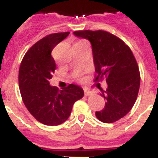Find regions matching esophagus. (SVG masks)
<instances>
[{
  "label": "esophagus",
  "mask_w": 158,
  "mask_h": 158,
  "mask_svg": "<svg viewBox=\"0 0 158 158\" xmlns=\"http://www.w3.org/2000/svg\"><path fill=\"white\" fill-rule=\"evenodd\" d=\"M84 93H85V96H89V95H90V94H92V92L90 91V90H89V89H84Z\"/></svg>",
  "instance_id": "1"
}]
</instances>
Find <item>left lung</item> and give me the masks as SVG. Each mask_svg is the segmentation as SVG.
Segmentation results:
<instances>
[{
	"label": "left lung",
	"mask_w": 158,
	"mask_h": 158,
	"mask_svg": "<svg viewBox=\"0 0 158 158\" xmlns=\"http://www.w3.org/2000/svg\"><path fill=\"white\" fill-rule=\"evenodd\" d=\"M73 34L91 43L94 81L105 78L108 84L100 94L106 100L105 106L95 113L96 117L104 123L117 122L129 113L138 96L140 74L135 58L129 46L110 32L85 30Z\"/></svg>",
	"instance_id": "8db88e82"
}]
</instances>
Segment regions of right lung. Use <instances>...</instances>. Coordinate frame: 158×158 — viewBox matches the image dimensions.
Masks as SVG:
<instances>
[{
  "label": "right lung",
  "mask_w": 158,
  "mask_h": 158,
  "mask_svg": "<svg viewBox=\"0 0 158 158\" xmlns=\"http://www.w3.org/2000/svg\"><path fill=\"white\" fill-rule=\"evenodd\" d=\"M69 33L50 34L41 39L29 49L20 64L19 84L23 101L29 113L47 126L64 123L74 103L84 96L82 88L77 85L70 84L62 90L50 85L56 69L51 52Z\"/></svg>",
  "instance_id": "right-lung-1"
}]
</instances>
